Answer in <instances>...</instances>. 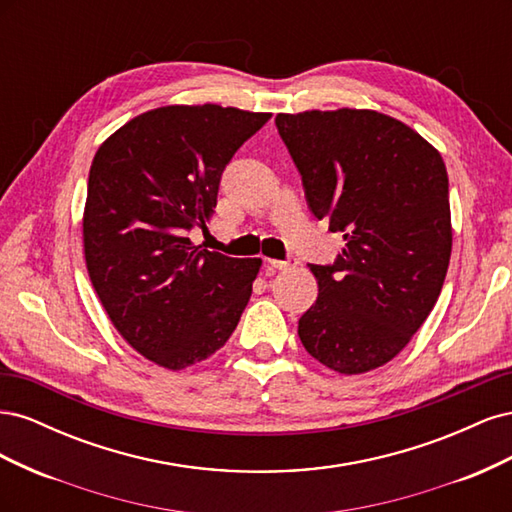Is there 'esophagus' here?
I'll return each mask as SVG.
<instances>
[{
  "instance_id": "esophagus-1",
  "label": "esophagus",
  "mask_w": 512,
  "mask_h": 512,
  "mask_svg": "<svg viewBox=\"0 0 512 512\" xmlns=\"http://www.w3.org/2000/svg\"><path fill=\"white\" fill-rule=\"evenodd\" d=\"M294 262H297V258H286V260L267 258V267H271V269H277V271H282V269H286V267L294 265Z\"/></svg>"
}]
</instances>
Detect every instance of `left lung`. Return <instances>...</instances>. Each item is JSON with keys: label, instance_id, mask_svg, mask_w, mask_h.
Returning <instances> with one entry per match:
<instances>
[{"label": "left lung", "instance_id": "left-lung-1", "mask_svg": "<svg viewBox=\"0 0 512 512\" xmlns=\"http://www.w3.org/2000/svg\"><path fill=\"white\" fill-rule=\"evenodd\" d=\"M275 126L309 209L346 239L331 265H309L320 292L301 344L339 374H365L406 348L440 297L453 245L446 166L376 111L280 113Z\"/></svg>", "mask_w": 512, "mask_h": 512}]
</instances>
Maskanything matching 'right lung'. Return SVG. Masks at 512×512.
Here are the masks:
<instances>
[{"label":"right lung","instance_id":"add662e5","mask_svg":"<svg viewBox=\"0 0 512 512\" xmlns=\"http://www.w3.org/2000/svg\"><path fill=\"white\" fill-rule=\"evenodd\" d=\"M218 104L162 106L106 138L89 168L87 271L123 339L166 369L220 350L252 297L260 258L198 250L237 149L269 121Z\"/></svg>","mask_w":512,"mask_h":512}]
</instances>
